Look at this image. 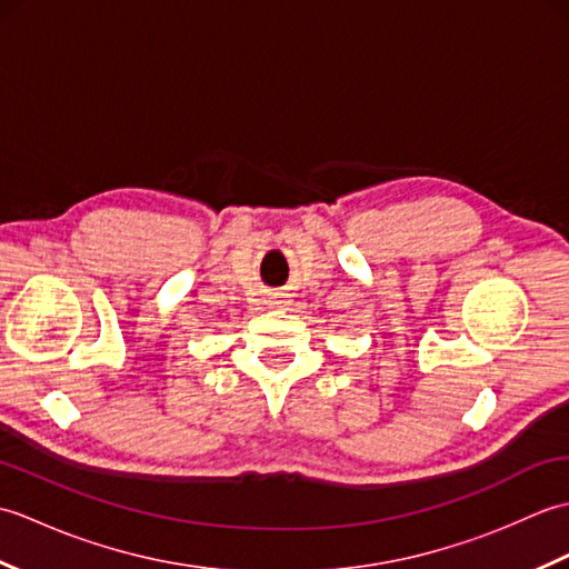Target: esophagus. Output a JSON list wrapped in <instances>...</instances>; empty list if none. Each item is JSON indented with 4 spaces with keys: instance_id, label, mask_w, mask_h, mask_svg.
<instances>
[{
    "instance_id": "obj_1",
    "label": "esophagus",
    "mask_w": 569,
    "mask_h": 569,
    "mask_svg": "<svg viewBox=\"0 0 569 569\" xmlns=\"http://www.w3.org/2000/svg\"><path fill=\"white\" fill-rule=\"evenodd\" d=\"M273 306H278V303H273Z\"/></svg>"
}]
</instances>
